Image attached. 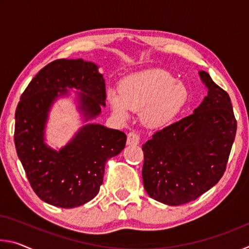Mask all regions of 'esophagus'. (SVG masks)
Masks as SVG:
<instances>
[{"label":"esophagus","instance_id":"obj_1","mask_svg":"<svg viewBox=\"0 0 249 249\" xmlns=\"http://www.w3.org/2000/svg\"><path fill=\"white\" fill-rule=\"evenodd\" d=\"M140 144V135L136 132H130L127 135V145Z\"/></svg>","mask_w":249,"mask_h":249}]
</instances>
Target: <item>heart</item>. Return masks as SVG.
<instances>
[{"instance_id": "1", "label": "heart", "mask_w": 249, "mask_h": 249, "mask_svg": "<svg viewBox=\"0 0 249 249\" xmlns=\"http://www.w3.org/2000/svg\"><path fill=\"white\" fill-rule=\"evenodd\" d=\"M189 92L183 83L162 70H149L126 78L122 93L111 90L109 102L117 115L125 119L129 109H144L150 126L167 124L187 103Z\"/></svg>"}]
</instances>
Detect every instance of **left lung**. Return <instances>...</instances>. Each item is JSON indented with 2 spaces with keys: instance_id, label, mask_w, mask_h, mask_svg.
I'll return each mask as SVG.
<instances>
[{
  "instance_id": "8db88e82",
  "label": "left lung",
  "mask_w": 249,
  "mask_h": 249,
  "mask_svg": "<svg viewBox=\"0 0 249 249\" xmlns=\"http://www.w3.org/2000/svg\"><path fill=\"white\" fill-rule=\"evenodd\" d=\"M208 95L193 114L156 132L142 145V182L154 200L181 205L196 200L224 175L237 122L230 95L200 71Z\"/></svg>"
}]
</instances>
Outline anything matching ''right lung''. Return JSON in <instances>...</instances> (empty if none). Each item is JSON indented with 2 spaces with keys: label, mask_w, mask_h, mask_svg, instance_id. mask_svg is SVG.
Wrapping results in <instances>:
<instances>
[{
  "label": "right lung",
  "mask_w": 249,
  "mask_h": 249,
  "mask_svg": "<svg viewBox=\"0 0 249 249\" xmlns=\"http://www.w3.org/2000/svg\"><path fill=\"white\" fill-rule=\"evenodd\" d=\"M75 89L86 121L105 107L107 92L98 66L82 59H58L44 67L20 96L15 112L14 142L33 190L58 208H77L91 201L103 183L109 158L124 149L126 135L100 124H87L60 150L45 144L48 113L58 96Z\"/></svg>",
  "instance_id": "1"
}]
</instances>
